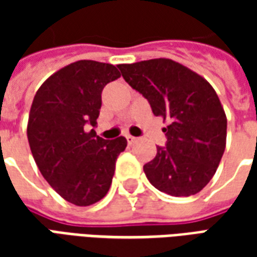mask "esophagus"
I'll return each mask as SVG.
<instances>
[{
	"instance_id": "34e87169",
	"label": "esophagus",
	"mask_w": 257,
	"mask_h": 257,
	"mask_svg": "<svg viewBox=\"0 0 257 257\" xmlns=\"http://www.w3.org/2000/svg\"><path fill=\"white\" fill-rule=\"evenodd\" d=\"M126 140H128L129 145H132V143H135V142H136V138H134V136L128 135V136H126Z\"/></svg>"
}]
</instances>
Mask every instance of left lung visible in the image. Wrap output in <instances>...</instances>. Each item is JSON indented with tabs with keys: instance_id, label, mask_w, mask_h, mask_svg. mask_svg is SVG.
<instances>
[{
	"instance_id": "1",
	"label": "left lung",
	"mask_w": 257,
	"mask_h": 257,
	"mask_svg": "<svg viewBox=\"0 0 257 257\" xmlns=\"http://www.w3.org/2000/svg\"><path fill=\"white\" fill-rule=\"evenodd\" d=\"M123 79L149 100L167 146L143 169L162 193L189 197L199 193L220 164L226 149L227 118L217 93L199 74L171 59L118 64Z\"/></svg>"
}]
</instances>
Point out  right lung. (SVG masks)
Instances as JSON below:
<instances>
[{
	"label": "right lung",
	"instance_id": "obj_1",
	"mask_svg": "<svg viewBox=\"0 0 257 257\" xmlns=\"http://www.w3.org/2000/svg\"><path fill=\"white\" fill-rule=\"evenodd\" d=\"M121 74L115 66L78 60L44 81L31 104L27 139L37 167L68 202L89 206L111 186L118 156L126 139L104 140L93 129L101 90Z\"/></svg>",
	"mask_w": 257,
	"mask_h": 257
}]
</instances>
